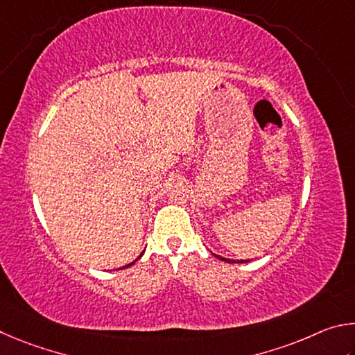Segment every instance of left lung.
<instances>
[{
    "instance_id": "8db88e82",
    "label": "left lung",
    "mask_w": 355,
    "mask_h": 355,
    "mask_svg": "<svg viewBox=\"0 0 355 355\" xmlns=\"http://www.w3.org/2000/svg\"><path fill=\"white\" fill-rule=\"evenodd\" d=\"M216 257H218L220 260H225V262H227V263H240V262H234V260H231V259H225V257H220V256H216ZM246 262H248V260H246Z\"/></svg>"
}]
</instances>
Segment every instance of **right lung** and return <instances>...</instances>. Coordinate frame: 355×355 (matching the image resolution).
<instances>
[{"label":"right lung","instance_id":"obj_1","mask_svg":"<svg viewBox=\"0 0 355 355\" xmlns=\"http://www.w3.org/2000/svg\"><path fill=\"white\" fill-rule=\"evenodd\" d=\"M140 256H141V254H140ZM134 262H135V260H134ZM134 262H132V263H134ZM132 263H129V265H126V268H128V266H130V265H132ZM123 268H124V266H123Z\"/></svg>","mask_w":355,"mask_h":355}]
</instances>
